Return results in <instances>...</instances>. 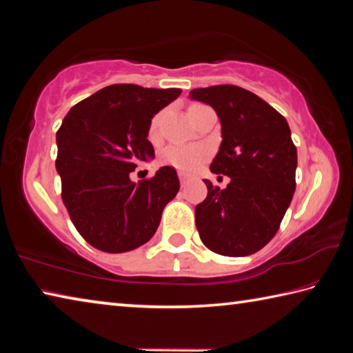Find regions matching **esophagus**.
Wrapping results in <instances>:
<instances>
[{"label":"esophagus","instance_id":"34e87169","mask_svg":"<svg viewBox=\"0 0 353 353\" xmlns=\"http://www.w3.org/2000/svg\"><path fill=\"white\" fill-rule=\"evenodd\" d=\"M179 179H181V183L185 185L188 181H190V174H187V172H179Z\"/></svg>","mask_w":353,"mask_h":353}]
</instances>
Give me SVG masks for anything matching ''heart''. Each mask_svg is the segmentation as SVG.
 <instances>
[{"label": "heart", "instance_id": "b5f03b06", "mask_svg": "<svg viewBox=\"0 0 353 353\" xmlns=\"http://www.w3.org/2000/svg\"><path fill=\"white\" fill-rule=\"evenodd\" d=\"M159 134V118H154L151 126H149V139H155ZM207 151L201 146H188V145H171L163 151L162 162L174 166L181 171H193L202 163L205 159Z\"/></svg>", "mask_w": 353, "mask_h": 353}]
</instances>
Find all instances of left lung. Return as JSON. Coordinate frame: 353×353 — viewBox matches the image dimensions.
Masks as SVG:
<instances>
[{
  "label": "left lung",
  "mask_w": 353,
  "mask_h": 353,
  "mask_svg": "<svg viewBox=\"0 0 353 353\" xmlns=\"http://www.w3.org/2000/svg\"><path fill=\"white\" fill-rule=\"evenodd\" d=\"M190 99L213 107L223 141L210 171L230 177L196 205V227L219 255L246 256L277 234L296 190L297 151L286 119L266 101L236 85L194 88Z\"/></svg>",
  "instance_id": "left-lung-1"
}]
</instances>
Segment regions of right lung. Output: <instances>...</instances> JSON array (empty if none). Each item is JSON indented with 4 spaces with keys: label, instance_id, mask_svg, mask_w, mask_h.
<instances>
[{
    "label": "right lung",
    "instance_id": "1",
    "mask_svg": "<svg viewBox=\"0 0 353 353\" xmlns=\"http://www.w3.org/2000/svg\"><path fill=\"white\" fill-rule=\"evenodd\" d=\"M181 93V88L115 83L71 107L63 118L56 134L62 201L93 248L109 254L140 248L176 198L181 183L171 166L139 183L129 174L154 159L148 140L151 119Z\"/></svg>",
    "mask_w": 353,
    "mask_h": 353
}]
</instances>
